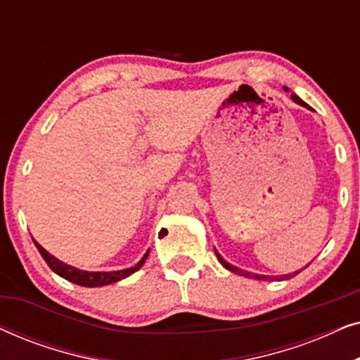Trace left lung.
Masks as SVG:
<instances>
[{"label":"left lung","mask_w":360,"mask_h":360,"mask_svg":"<svg viewBox=\"0 0 360 360\" xmlns=\"http://www.w3.org/2000/svg\"><path fill=\"white\" fill-rule=\"evenodd\" d=\"M285 90H287V88H285ZM292 100L295 101V103H298V105H302V106H304V108H309L307 103L304 101H302L300 100V98L297 96V95H292ZM216 257H218V260L221 264H223V267H226L228 270H231V272H234V274H239V275H243V277H250V278H257V280H267L269 277H265V275H255V274H250V272H245V270H243V269H238V267H234V265H231V264H228L226 262V260L221 257V255L216 252ZM297 274H300V270L298 272H295L293 275H297ZM278 278V277H277ZM280 278H288V275H282V277Z\"/></svg>","instance_id":"obj_1"}]
</instances>
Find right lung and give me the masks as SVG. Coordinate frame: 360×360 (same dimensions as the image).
<instances>
[{"label":"right lung","instance_id":"add662e5","mask_svg":"<svg viewBox=\"0 0 360 360\" xmlns=\"http://www.w3.org/2000/svg\"><path fill=\"white\" fill-rule=\"evenodd\" d=\"M34 244H36L37 250L41 252L44 260H46L47 265L53 270V272H56L57 275H60V277H63L65 280H68V282L82 285V287H103V285L120 282V280L129 277L131 274H134L136 270H139L142 265H144L147 255H149V250H147V252L144 254V257L139 260V264H136L134 267H131V269L116 270V272H83V270H78L75 267H72V265L60 262V260L49 254L41 244H37L36 240H34Z\"/></svg>","mask_w":360,"mask_h":360}]
</instances>
